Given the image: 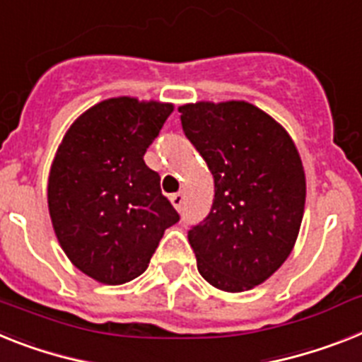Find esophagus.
Instances as JSON below:
<instances>
[{"instance_id": "1", "label": "esophagus", "mask_w": 362, "mask_h": 362, "mask_svg": "<svg viewBox=\"0 0 362 362\" xmlns=\"http://www.w3.org/2000/svg\"><path fill=\"white\" fill-rule=\"evenodd\" d=\"M169 200H171V204L175 206L176 209H182V204H184V193H173L171 197H169Z\"/></svg>"}]
</instances>
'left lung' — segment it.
Segmentation results:
<instances>
[{
	"label": "left lung",
	"instance_id": "8db88e82",
	"mask_svg": "<svg viewBox=\"0 0 362 362\" xmlns=\"http://www.w3.org/2000/svg\"><path fill=\"white\" fill-rule=\"evenodd\" d=\"M184 134L214 175L208 217L187 232L200 276L226 293L263 284L289 257L305 206V175L287 130L247 101L178 108Z\"/></svg>",
	"mask_w": 362,
	"mask_h": 362
}]
</instances>
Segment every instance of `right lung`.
<instances>
[{"mask_svg":"<svg viewBox=\"0 0 362 362\" xmlns=\"http://www.w3.org/2000/svg\"><path fill=\"white\" fill-rule=\"evenodd\" d=\"M171 112V103L112 97L78 115L54 154L53 230L73 265L99 284L144 274L163 232L180 218L144 162Z\"/></svg>","mask_w":362,"mask_h":362,"instance_id":"1","label":"right lung"}]
</instances>
